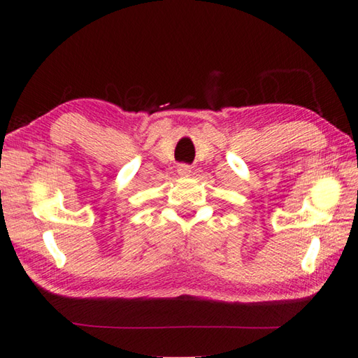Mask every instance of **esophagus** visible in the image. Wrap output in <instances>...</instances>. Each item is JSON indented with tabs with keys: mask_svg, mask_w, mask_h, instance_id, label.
<instances>
[{
	"mask_svg": "<svg viewBox=\"0 0 358 358\" xmlns=\"http://www.w3.org/2000/svg\"><path fill=\"white\" fill-rule=\"evenodd\" d=\"M177 172H178L180 177H183V178L189 177V175H191V166H187V164H180V166L177 167Z\"/></svg>",
	"mask_w": 358,
	"mask_h": 358,
	"instance_id": "esophagus-1",
	"label": "esophagus"
}]
</instances>
